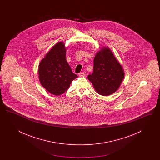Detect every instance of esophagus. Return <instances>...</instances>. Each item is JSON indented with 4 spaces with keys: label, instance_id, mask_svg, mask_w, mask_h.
<instances>
[{
    "label": "esophagus",
    "instance_id": "1",
    "mask_svg": "<svg viewBox=\"0 0 160 160\" xmlns=\"http://www.w3.org/2000/svg\"><path fill=\"white\" fill-rule=\"evenodd\" d=\"M79 76H80V77L86 76V74H85V72H80V74H79Z\"/></svg>",
    "mask_w": 160,
    "mask_h": 160
}]
</instances>
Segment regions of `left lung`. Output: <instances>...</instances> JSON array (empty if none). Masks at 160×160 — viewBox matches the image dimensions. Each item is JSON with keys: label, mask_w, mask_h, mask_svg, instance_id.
Segmentation results:
<instances>
[{"label": "left lung", "mask_w": 160, "mask_h": 160, "mask_svg": "<svg viewBox=\"0 0 160 160\" xmlns=\"http://www.w3.org/2000/svg\"><path fill=\"white\" fill-rule=\"evenodd\" d=\"M124 77L119 62L108 48H102L93 60V71L88 78L95 91L103 96L110 95L118 90Z\"/></svg>", "instance_id": "1"}]
</instances>
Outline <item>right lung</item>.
Segmentation results:
<instances>
[{
    "label": "right lung",
    "instance_id": "obj_1",
    "mask_svg": "<svg viewBox=\"0 0 160 160\" xmlns=\"http://www.w3.org/2000/svg\"><path fill=\"white\" fill-rule=\"evenodd\" d=\"M65 56V44L59 42L46 54L39 65L40 83L47 91L54 95L64 93L77 77L72 72Z\"/></svg>",
    "mask_w": 160,
    "mask_h": 160
}]
</instances>
